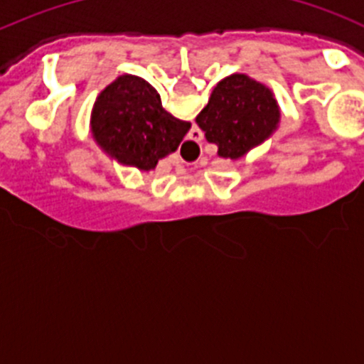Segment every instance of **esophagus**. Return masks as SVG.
<instances>
[{
    "label": "esophagus",
    "mask_w": 364,
    "mask_h": 364,
    "mask_svg": "<svg viewBox=\"0 0 364 364\" xmlns=\"http://www.w3.org/2000/svg\"><path fill=\"white\" fill-rule=\"evenodd\" d=\"M202 136H204V134H202V131L198 129V127H195V129H191V138H189L188 140V146H189V149H195V147H198L200 146V140H202Z\"/></svg>",
    "instance_id": "1"
}]
</instances>
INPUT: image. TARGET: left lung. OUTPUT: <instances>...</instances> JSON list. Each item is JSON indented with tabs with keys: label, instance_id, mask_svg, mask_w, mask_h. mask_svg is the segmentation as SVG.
I'll use <instances>...</instances> for the list:
<instances>
[{
	"label": "left lung",
	"instance_id": "1",
	"mask_svg": "<svg viewBox=\"0 0 364 364\" xmlns=\"http://www.w3.org/2000/svg\"><path fill=\"white\" fill-rule=\"evenodd\" d=\"M281 122L273 92L246 74H231L217 83L197 124L205 140L218 147V156L242 159L247 151L268 140Z\"/></svg>",
	"mask_w": 364,
	"mask_h": 364
}]
</instances>
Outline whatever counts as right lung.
Listing matches in <instances>:
<instances>
[{
    "label": "right lung",
    "instance_id": "add662e5",
    "mask_svg": "<svg viewBox=\"0 0 364 364\" xmlns=\"http://www.w3.org/2000/svg\"><path fill=\"white\" fill-rule=\"evenodd\" d=\"M191 124L162 107L153 85L133 74L118 76L100 92L91 131L105 153L124 166L151 171L160 159L178 149Z\"/></svg>",
    "mask_w": 364,
    "mask_h": 364
}]
</instances>
